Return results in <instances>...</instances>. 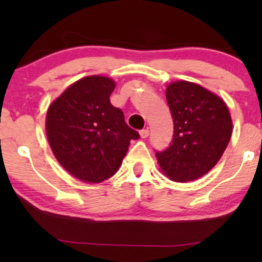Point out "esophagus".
Here are the masks:
<instances>
[{"label": "esophagus", "instance_id": "34e87169", "mask_svg": "<svg viewBox=\"0 0 262 262\" xmlns=\"http://www.w3.org/2000/svg\"><path fill=\"white\" fill-rule=\"evenodd\" d=\"M139 134H140V137L143 138V139H145V138H148V135H149V129L148 128L141 129V130L139 132Z\"/></svg>", "mask_w": 262, "mask_h": 262}]
</instances>
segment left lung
Segmentation results:
<instances>
[{
	"instance_id": "left-lung-1",
	"label": "left lung",
	"mask_w": 262,
	"mask_h": 262,
	"mask_svg": "<svg viewBox=\"0 0 262 262\" xmlns=\"http://www.w3.org/2000/svg\"><path fill=\"white\" fill-rule=\"evenodd\" d=\"M166 101L173 119L170 146L156 152L162 172L172 181L188 182L215 166L229 144L233 123L225 102L188 81L171 82Z\"/></svg>"
}]
</instances>
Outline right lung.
Wrapping results in <instances>:
<instances>
[{"label":"right lung","mask_w":262,"mask_h":262,"mask_svg":"<svg viewBox=\"0 0 262 262\" xmlns=\"http://www.w3.org/2000/svg\"><path fill=\"white\" fill-rule=\"evenodd\" d=\"M116 83L104 76L83 77L65 90L47 112V137L56 160L74 177L97 183L113 176L132 139L122 110L110 101Z\"/></svg>","instance_id":"1"}]
</instances>
